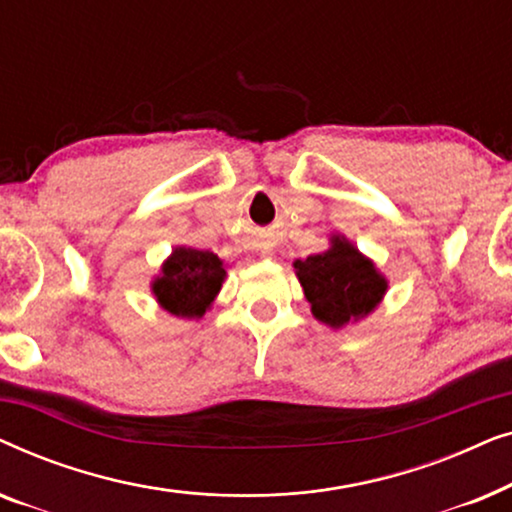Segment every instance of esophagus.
<instances>
[{
    "instance_id": "esophagus-1",
    "label": "esophagus",
    "mask_w": 512,
    "mask_h": 512,
    "mask_svg": "<svg viewBox=\"0 0 512 512\" xmlns=\"http://www.w3.org/2000/svg\"><path fill=\"white\" fill-rule=\"evenodd\" d=\"M263 256H272V249L265 247V249H263Z\"/></svg>"
}]
</instances>
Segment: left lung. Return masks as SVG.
Masks as SVG:
<instances>
[{
  "label": "left lung",
  "mask_w": 512,
  "mask_h": 512,
  "mask_svg": "<svg viewBox=\"0 0 512 512\" xmlns=\"http://www.w3.org/2000/svg\"><path fill=\"white\" fill-rule=\"evenodd\" d=\"M314 319L331 328L354 324L380 305L387 279L375 263L361 254L347 237L333 235L331 247L321 254L293 263Z\"/></svg>",
  "instance_id": "obj_1"
}]
</instances>
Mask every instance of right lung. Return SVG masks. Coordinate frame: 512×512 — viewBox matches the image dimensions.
Wrapping results in <instances>:
<instances>
[{"mask_svg":"<svg viewBox=\"0 0 512 512\" xmlns=\"http://www.w3.org/2000/svg\"><path fill=\"white\" fill-rule=\"evenodd\" d=\"M226 270L212 251L177 247L153 279L151 291L158 305L174 317L200 319L221 291Z\"/></svg>","mask_w":512,"mask_h":512,"instance_id":"obj_1","label":"right lung"}]
</instances>
